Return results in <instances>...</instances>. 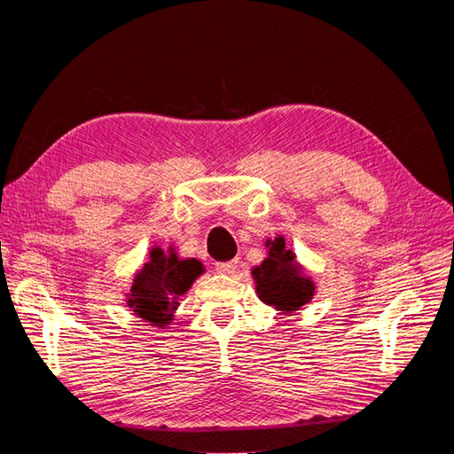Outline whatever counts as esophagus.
<instances>
[{"label": "esophagus", "mask_w": 454, "mask_h": 454, "mask_svg": "<svg viewBox=\"0 0 454 454\" xmlns=\"http://www.w3.org/2000/svg\"><path fill=\"white\" fill-rule=\"evenodd\" d=\"M237 267H239V261H237V259H232V261H219V263H215V270L222 272V274L235 272Z\"/></svg>", "instance_id": "esophagus-1"}]
</instances>
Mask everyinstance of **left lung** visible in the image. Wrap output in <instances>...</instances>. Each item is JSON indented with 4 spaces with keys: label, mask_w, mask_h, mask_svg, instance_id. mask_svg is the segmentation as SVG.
<instances>
[{
    "label": "left lung",
    "mask_w": 454,
    "mask_h": 454,
    "mask_svg": "<svg viewBox=\"0 0 454 454\" xmlns=\"http://www.w3.org/2000/svg\"><path fill=\"white\" fill-rule=\"evenodd\" d=\"M267 259L252 270L257 297L286 314L299 310L312 299L314 284L310 278L303 277L294 261L295 255L286 248V240L282 237L267 240Z\"/></svg>",
    "instance_id": "obj_1"
}]
</instances>
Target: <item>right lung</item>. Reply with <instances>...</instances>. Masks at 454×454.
<instances>
[{
  "instance_id": "obj_1",
  "label": "right lung",
  "mask_w": 454,
  "mask_h": 454,
  "mask_svg": "<svg viewBox=\"0 0 454 454\" xmlns=\"http://www.w3.org/2000/svg\"><path fill=\"white\" fill-rule=\"evenodd\" d=\"M202 272L197 259H180L174 250L167 254L153 248L144 269L134 277L129 307L157 327L167 325L180 305V297Z\"/></svg>"
}]
</instances>
